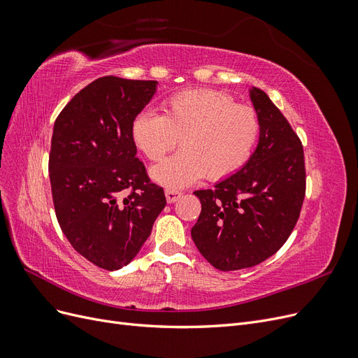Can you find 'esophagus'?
I'll return each instance as SVG.
<instances>
[{"instance_id":"1","label":"esophagus","mask_w":358,"mask_h":358,"mask_svg":"<svg viewBox=\"0 0 358 358\" xmlns=\"http://www.w3.org/2000/svg\"><path fill=\"white\" fill-rule=\"evenodd\" d=\"M180 196H182L180 191H176V189H166L167 203H175Z\"/></svg>"}]
</instances>
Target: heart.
Listing matches in <instances>:
<instances>
[{
  "mask_svg": "<svg viewBox=\"0 0 358 358\" xmlns=\"http://www.w3.org/2000/svg\"><path fill=\"white\" fill-rule=\"evenodd\" d=\"M164 113L138 112L131 138L150 161H159L179 143L182 150L152 169V178L167 188H183L206 178L216 182L245 167L259 136L252 107L236 104L215 90H187L164 101Z\"/></svg>",
  "mask_w": 358,
  "mask_h": 358,
  "instance_id": "b5f03b06",
  "label": "heart"
}]
</instances>
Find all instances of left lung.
I'll list each match as a JSON object with an SVG mask.
<instances>
[{
  "mask_svg": "<svg viewBox=\"0 0 358 358\" xmlns=\"http://www.w3.org/2000/svg\"><path fill=\"white\" fill-rule=\"evenodd\" d=\"M259 140L242 170L194 194L201 212L191 236L222 272L252 267L276 254L294 230L306 194L305 154L287 117L259 88L251 90Z\"/></svg>",
  "mask_w": 358,
  "mask_h": 358,
  "instance_id": "8db88e82",
  "label": "left lung"
}]
</instances>
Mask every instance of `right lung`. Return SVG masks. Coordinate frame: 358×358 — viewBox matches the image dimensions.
Wrapping results in <instances>:
<instances>
[{"label":"right lung","instance_id":"1","mask_svg":"<svg viewBox=\"0 0 358 358\" xmlns=\"http://www.w3.org/2000/svg\"><path fill=\"white\" fill-rule=\"evenodd\" d=\"M157 80L106 76L76 94L53 125L49 178L53 208L71 246L92 264L117 270L146 242L166 206L131 138Z\"/></svg>","mask_w":358,"mask_h":358}]
</instances>
